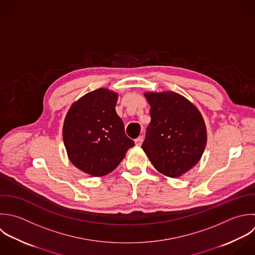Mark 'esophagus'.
<instances>
[{
  "instance_id": "obj_1",
  "label": "esophagus",
  "mask_w": 255,
  "mask_h": 255,
  "mask_svg": "<svg viewBox=\"0 0 255 255\" xmlns=\"http://www.w3.org/2000/svg\"><path fill=\"white\" fill-rule=\"evenodd\" d=\"M135 143L137 146H141L142 143H143V136H139L136 140H135Z\"/></svg>"
}]
</instances>
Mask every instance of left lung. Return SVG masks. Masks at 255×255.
<instances>
[{"label": "left lung", "mask_w": 255, "mask_h": 255, "mask_svg": "<svg viewBox=\"0 0 255 255\" xmlns=\"http://www.w3.org/2000/svg\"><path fill=\"white\" fill-rule=\"evenodd\" d=\"M151 122L142 148L157 171L178 178L201 159L207 129L200 111L184 96L172 92L146 93Z\"/></svg>", "instance_id": "8db88e82"}]
</instances>
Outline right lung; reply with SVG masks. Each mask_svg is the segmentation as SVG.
<instances>
[{
	"instance_id": "1",
	"label": "right lung",
	"mask_w": 255,
	"mask_h": 255,
	"mask_svg": "<svg viewBox=\"0 0 255 255\" xmlns=\"http://www.w3.org/2000/svg\"><path fill=\"white\" fill-rule=\"evenodd\" d=\"M117 96L105 88L91 91L72 104L64 120L62 136L69 160L93 177L114 170L135 145L116 113Z\"/></svg>"
}]
</instances>
